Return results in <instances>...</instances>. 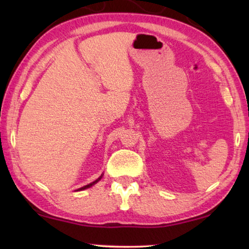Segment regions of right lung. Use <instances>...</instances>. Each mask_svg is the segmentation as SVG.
Segmentation results:
<instances>
[{
	"instance_id": "right-lung-1",
	"label": "right lung",
	"mask_w": 249,
	"mask_h": 249,
	"mask_svg": "<svg viewBox=\"0 0 249 249\" xmlns=\"http://www.w3.org/2000/svg\"><path fill=\"white\" fill-rule=\"evenodd\" d=\"M101 178H102V176L100 177V178H98L96 179L95 181H93V182H91V183H89V184H87V185H84V187H82V188H80V189H78L77 191H81V190H86V189H88V188H90V187H92V185H94L96 182H99V181L101 180Z\"/></svg>"
}]
</instances>
